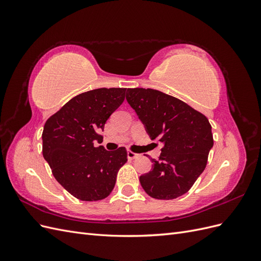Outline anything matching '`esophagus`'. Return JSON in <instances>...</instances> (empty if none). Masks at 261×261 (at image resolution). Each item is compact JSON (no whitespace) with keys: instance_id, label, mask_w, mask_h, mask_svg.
Segmentation results:
<instances>
[{"instance_id":"obj_1","label":"esophagus","mask_w":261,"mask_h":261,"mask_svg":"<svg viewBox=\"0 0 261 261\" xmlns=\"http://www.w3.org/2000/svg\"><path fill=\"white\" fill-rule=\"evenodd\" d=\"M127 156H128V159L133 160V159H136V158H138L139 154L135 153L134 151H130V150H128V151H127Z\"/></svg>"}]
</instances>
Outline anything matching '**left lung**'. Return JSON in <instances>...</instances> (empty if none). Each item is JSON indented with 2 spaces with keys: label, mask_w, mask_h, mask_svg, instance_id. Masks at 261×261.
<instances>
[{
  "label": "left lung",
  "mask_w": 261,
  "mask_h": 261,
  "mask_svg": "<svg viewBox=\"0 0 261 261\" xmlns=\"http://www.w3.org/2000/svg\"><path fill=\"white\" fill-rule=\"evenodd\" d=\"M126 100L152 140L163 145L152 170L139 177L152 198L170 200L186 194L203 172L213 146L208 118L181 100L151 88H128Z\"/></svg>",
  "instance_id": "1"
}]
</instances>
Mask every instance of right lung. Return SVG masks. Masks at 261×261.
<instances>
[{"instance_id": "right-lung-1", "label": "right lung", "mask_w": 261, "mask_h": 261, "mask_svg": "<svg viewBox=\"0 0 261 261\" xmlns=\"http://www.w3.org/2000/svg\"><path fill=\"white\" fill-rule=\"evenodd\" d=\"M126 88H99L70 99L51 115L42 132V153L53 176L84 201L105 199L113 191L117 172L127 162L120 147L108 151L100 132L125 99Z\"/></svg>"}]
</instances>
